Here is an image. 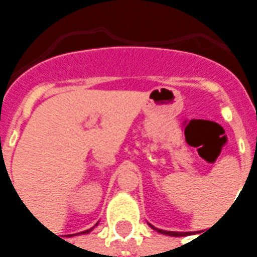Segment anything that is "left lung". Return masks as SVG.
Wrapping results in <instances>:
<instances>
[{
  "label": "left lung",
  "instance_id": "obj_1",
  "mask_svg": "<svg viewBox=\"0 0 257 257\" xmlns=\"http://www.w3.org/2000/svg\"><path fill=\"white\" fill-rule=\"evenodd\" d=\"M151 228H154L158 232H161V234H165V235H171V237H183V235H187V234H191V232H179V231H165V230H160V228H156L154 226H151Z\"/></svg>",
  "mask_w": 257,
  "mask_h": 257
}]
</instances>
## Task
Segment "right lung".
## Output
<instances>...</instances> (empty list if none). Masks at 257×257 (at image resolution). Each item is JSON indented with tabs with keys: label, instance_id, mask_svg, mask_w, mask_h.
Instances as JSON below:
<instances>
[{
	"label": "right lung",
	"instance_id": "1",
	"mask_svg": "<svg viewBox=\"0 0 257 257\" xmlns=\"http://www.w3.org/2000/svg\"><path fill=\"white\" fill-rule=\"evenodd\" d=\"M96 226H97V224H96ZM92 230H93V227H92V228H89V230H85V231H82V232H78V234H88V232H90Z\"/></svg>",
	"mask_w": 257,
	"mask_h": 257
}]
</instances>
